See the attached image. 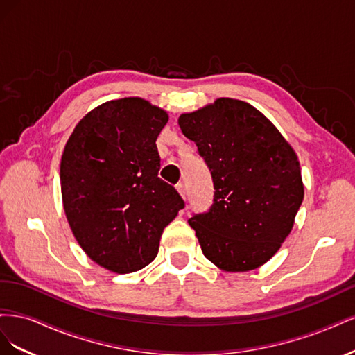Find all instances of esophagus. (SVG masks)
<instances>
[{
	"label": "esophagus",
	"mask_w": 355,
	"mask_h": 355,
	"mask_svg": "<svg viewBox=\"0 0 355 355\" xmlns=\"http://www.w3.org/2000/svg\"><path fill=\"white\" fill-rule=\"evenodd\" d=\"M176 189H178V192L180 194V197L185 200V197H187V189H185V185L182 184V182H180V184H178V185H176Z\"/></svg>",
	"instance_id": "1"
}]
</instances>
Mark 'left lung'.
I'll return each mask as SVG.
<instances>
[{"label": "left lung", "instance_id": "obj_1", "mask_svg": "<svg viewBox=\"0 0 355 355\" xmlns=\"http://www.w3.org/2000/svg\"><path fill=\"white\" fill-rule=\"evenodd\" d=\"M179 127L211 173V207L188 222L204 256L223 271L256 270L293 228L304 184L293 148L252 105L220 98L182 114Z\"/></svg>", "mask_w": 355, "mask_h": 355}]
</instances>
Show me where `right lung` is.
<instances>
[{"instance_id":"obj_1","label":"right lung","mask_w":355,"mask_h":355,"mask_svg":"<svg viewBox=\"0 0 355 355\" xmlns=\"http://www.w3.org/2000/svg\"><path fill=\"white\" fill-rule=\"evenodd\" d=\"M166 111L141 98L102 103L73 128L60 161L67 219L93 262L116 274L142 270L185 202L158 178Z\"/></svg>"}]
</instances>
